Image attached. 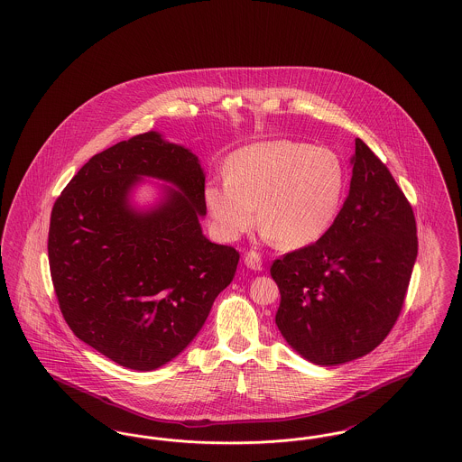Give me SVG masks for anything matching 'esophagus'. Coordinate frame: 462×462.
<instances>
[{"label":"esophagus","mask_w":462,"mask_h":462,"mask_svg":"<svg viewBox=\"0 0 462 462\" xmlns=\"http://www.w3.org/2000/svg\"><path fill=\"white\" fill-rule=\"evenodd\" d=\"M244 264L249 268V270H254V272H260L263 270V262H262V256L254 251H249L245 256H244Z\"/></svg>","instance_id":"esophagus-1"}]
</instances>
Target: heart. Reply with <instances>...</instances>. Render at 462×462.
I'll return each mask as SVG.
<instances>
[{
    "mask_svg": "<svg viewBox=\"0 0 462 462\" xmlns=\"http://www.w3.org/2000/svg\"><path fill=\"white\" fill-rule=\"evenodd\" d=\"M225 178L204 187L208 213L221 237L239 239L258 218L266 237L282 249L319 241L336 218L345 189L336 152L294 140L242 147L228 157Z\"/></svg>",
    "mask_w": 462,
    "mask_h": 462,
    "instance_id": "b5f03b06",
    "label": "heart"
}]
</instances>
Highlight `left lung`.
I'll list each match as a JSON object with an SVG mask.
<instances>
[{
	"label": "left lung",
	"mask_w": 462,
	"mask_h": 462,
	"mask_svg": "<svg viewBox=\"0 0 462 462\" xmlns=\"http://www.w3.org/2000/svg\"><path fill=\"white\" fill-rule=\"evenodd\" d=\"M350 162V192L329 230L270 268L275 324L317 365L352 362L388 336L418 258L416 218L395 178L360 138Z\"/></svg>",
	"instance_id": "left-lung-1"
}]
</instances>
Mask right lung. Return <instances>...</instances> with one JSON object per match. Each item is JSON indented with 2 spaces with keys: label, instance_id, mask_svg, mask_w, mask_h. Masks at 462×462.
<instances>
[{
  "label": "right lung",
  "instance_id": "obj_1",
  "mask_svg": "<svg viewBox=\"0 0 462 462\" xmlns=\"http://www.w3.org/2000/svg\"><path fill=\"white\" fill-rule=\"evenodd\" d=\"M168 182L149 208L132 190ZM198 155L157 132L93 155L55 200L48 260L72 332L133 371H154L183 352L236 275L239 253L209 241Z\"/></svg>",
  "mask_w": 462,
  "mask_h": 462
}]
</instances>
